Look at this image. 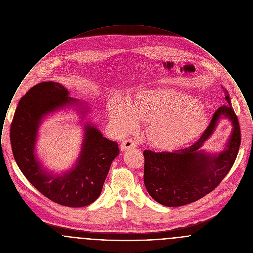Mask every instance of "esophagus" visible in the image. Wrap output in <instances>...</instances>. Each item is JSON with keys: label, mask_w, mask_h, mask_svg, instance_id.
Instances as JSON below:
<instances>
[{"label": "esophagus", "mask_w": 253, "mask_h": 253, "mask_svg": "<svg viewBox=\"0 0 253 253\" xmlns=\"http://www.w3.org/2000/svg\"><path fill=\"white\" fill-rule=\"evenodd\" d=\"M135 147H136V144L132 139H126V140L123 141V143L121 144L122 151H127V150L133 149Z\"/></svg>", "instance_id": "1"}]
</instances>
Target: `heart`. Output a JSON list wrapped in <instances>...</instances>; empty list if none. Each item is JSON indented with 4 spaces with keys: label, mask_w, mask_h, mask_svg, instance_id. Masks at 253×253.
<instances>
[{
    "label": "heart",
    "mask_w": 253,
    "mask_h": 253,
    "mask_svg": "<svg viewBox=\"0 0 253 253\" xmlns=\"http://www.w3.org/2000/svg\"><path fill=\"white\" fill-rule=\"evenodd\" d=\"M107 111L121 132L133 131L136 121L149 123V139L161 150L185 144L206 124V112L200 102L169 89L138 91L127 99L126 105L109 102Z\"/></svg>",
    "instance_id": "1"
}]
</instances>
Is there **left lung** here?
Here are the masks:
<instances>
[{"mask_svg":"<svg viewBox=\"0 0 253 253\" xmlns=\"http://www.w3.org/2000/svg\"><path fill=\"white\" fill-rule=\"evenodd\" d=\"M223 91L226 104L217 109L209 126L192 145L170 152H143L145 186L158 203L174 207L197 202L217 188L232 168L241 145V129L229 94L224 88ZM221 115L235 126L228 148L217 157L206 155L198 149L212 133Z\"/></svg>","mask_w":253,"mask_h":253,"instance_id":"obj_1","label":"left lung"}]
</instances>
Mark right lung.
I'll use <instances>...</instances> for the list:
<instances>
[{
  "instance_id": "1",
  "label": "right lung",
  "mask_w": 253,
  "mask_h": 253,
  "mask_svg": "<svg viewBox=\"0 0 253 253\" xmlns=\"http://www.w3.org/2000/svg\"><path fill=\"white\" fill-rule=\"evenodd\" d=\"M60 84L45 82L32 87L21 98L10 126L14 159L26 178L42 195L57 204L84 207L95 202L111 166L118 156L117 142L104 138L92 126L85 127L84 142L78 164L63 176H53L41 169L34 156L39 123L49 112L75 102Z\"/></svg>"
}]
</instances>
